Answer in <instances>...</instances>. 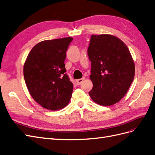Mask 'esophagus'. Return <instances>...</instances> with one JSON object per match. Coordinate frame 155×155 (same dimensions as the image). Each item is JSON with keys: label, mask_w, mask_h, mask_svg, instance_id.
Wrapping results in <instances>:
<instances>
[{"label": "esophagus", "mask_w": 155, "mask_h": 155, "mask_svg": "<svg viewBox=\"0 0 155 155\" xmlns=\"http://www.w3.org/2000/svg\"><path fill=\"white\" fill-rule=\"evenodd\" d=\"M84 80V78H80V79H78V80H76V81H75V82H76V84L77 85H79L81 84V83L83 82V81Z\"/></svg>", "instance_id": "34e87169"}]
</instances>
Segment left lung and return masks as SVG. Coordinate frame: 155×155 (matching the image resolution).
<instances>
[{
    "label": "left lung",
    "instance_id": "1",
    "mask_svg": "<svg viewBox=\"0 0 155 155\" xmlns=\"http://www.w3.org/2000/svg\"><path fill=\"white\" fill-rule=\"evenodd\" d=\"M88 55L93 83L90 97L100 105L115 104L125 96L134 78V61L128 48L113 35H92Z\"/></svg>",
    "mask_w": 155,
    "mask_h": 155
}]
</instances>
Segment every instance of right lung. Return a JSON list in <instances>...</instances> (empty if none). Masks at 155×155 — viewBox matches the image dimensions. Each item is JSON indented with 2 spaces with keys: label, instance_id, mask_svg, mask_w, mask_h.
<instances>
[{
  "label": "right lung",
  "instance_id": "1",
  "mask_svg": "<svg viewBox=\"0 0 155 155\" xmlns=\"http://www.w3.org/2000/svg\"><path fill=\"white\" fill-rule=\"evenodd\" d=\"M72 37L47 40L37 44L23 66L25 84L31 96L44 108L61 109L68 105L73 84L64 63Z\"/></svg>",
  "mask_w": 155,
  "mask_h": 155
}]
</instances>
